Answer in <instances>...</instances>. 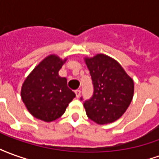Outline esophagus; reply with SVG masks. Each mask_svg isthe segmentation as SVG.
<instances>
[{"mask_svg": "<svg viewBox=\"0 0 159 159\" xmlns=\"http://www.w3.org/2000/svg\"><path fill=\"white\" fill-rule=\"evenodd\" d=\"M75 93H76V98H79L80 95H81V90H80V89H76V91H75Z\"/></svg>", "mask_w": 159, "mask_h": 159, "instance_id": "34e87169", "label": "esophagus"}]
</instances>
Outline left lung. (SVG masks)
<instances>
[{"label": "left lung", "instance_id": "8db88e82", "mask_svg": "<svg viewBox=\"0 0 159 159\" xmlns=\"http://www.w3.org/2000/svg\"><path fill=\"white\" fill-rule=\"evenodd\" d=\"M84 60L93 85V96L83 103L87 116L98 124L113 123L123 116L132 101L133 79L109 56L100 53Z\"/></svg>", "mask_w": 159, "mask_h": 159}]
</instances>
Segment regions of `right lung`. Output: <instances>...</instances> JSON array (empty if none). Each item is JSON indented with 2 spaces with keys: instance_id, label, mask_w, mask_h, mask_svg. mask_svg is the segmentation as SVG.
Here are the masks:
<instances>
[{
  "instance_id": "obj_1",
  "label": "right lung",
  "mask_w": 159,
  "mask_h": 159,
  "mask_svg": "<svg viewBox=\"0 0 159 159\" xmlns=\"http://www.w3.org/2000/svg\"><path fill=\"white\" fill-rule=\"evenodd\" d=\"M66 61L55 54L46 57L34 68L21 89V98L33 117L52 122L65 113L69 103L76 97L67 86V79L59 75Z\"/></svg>"
}]
</instances>
